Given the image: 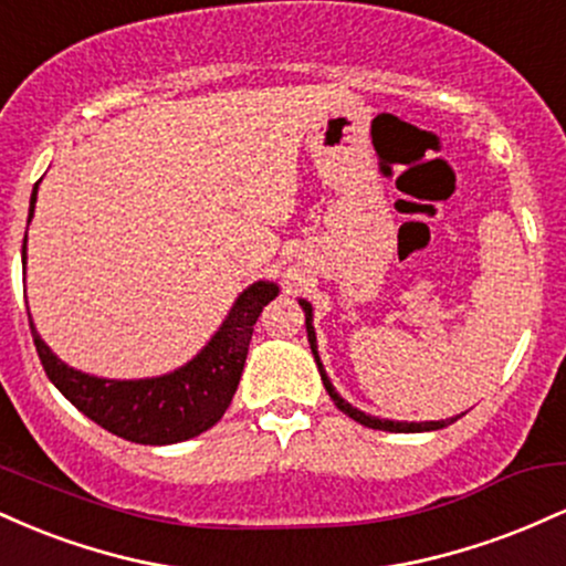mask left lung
<instances>
[{
    "mask_svg": "<svg viewBox=\"0 0 566 566\" xmlns=\"http://www.w3.org/2000/svg\"><path fill=\"white\" fill-rule=\"evenodd\" d=\"M301 303V308H303V314H305V333H308V343H311V354H314V359H316V367H319V375H322V382H324V388H327V394H329V399L335 401V407L340 409V412H346L348 418H354L356 423H361V426H367V428H378V431H391V433H420V431H439V428H444V426H450V423H454V420L460 418V415H454V418H447V420H426V423H407V420H386V418H373V415H367V412H361V409H356V407H350L346 399H343L340 394L335 391V386H333V380L327 378V373H324V365H322V359H319V348H316V333H314V308H311V303L308 301H297Z\"/></svg>",
    "mask_w": 566,
    "mask_h": 566,
    "instance_id": "obj_1",
    "label": "left lung"
}]
</instances>
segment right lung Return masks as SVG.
Segmentation results:
<instances>
[{
    "mask_svg": "<svg viewBox=\"0 0 566 566\" xmlns=\"http://www.w3.org/2000/svg\"><path fill=\"white\" fill-rule=\"evenodd\" d=\"M36 191L39 184L31 191L29 223L34 218ZM25 237H29V229H25ZM276 295L279 284L265 282V279L252 282L250 287L239 292L218 333L191 361L167 375L140 380L97 378V375L69 367L42 340L34 322H29L44 373L71 405L116 437L135 441V444L159 447L199 437L223 418L242 378L252 327Z\"/></svg>",
    "mask_w": 566,
    "mask_h": 566,
    "instance_id": "1",
    "label": "right lung"
}]
</instances>
